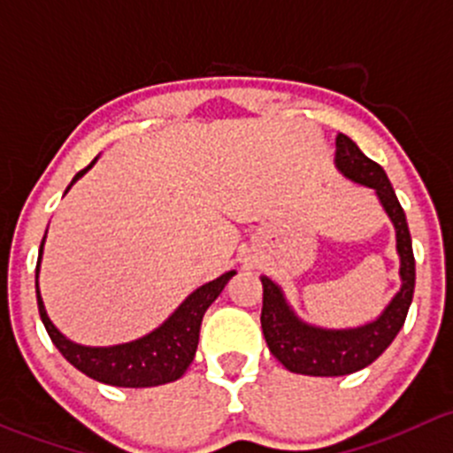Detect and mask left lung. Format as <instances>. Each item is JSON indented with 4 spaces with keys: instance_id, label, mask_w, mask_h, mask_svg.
Wrapping results in <instances>:
<instances>
[{
    "instance_id": "left-lung-1",
    "label": "left lung",
    "mask_w": 453,
    "mask_h": 453,
    "mask_svg": "<svg viewBox=\"0 0 453 453\" xmlns=\"http://www.w3.org/2000/svg\"><path fill=\"white\" fill-rule=\"evenodd\" d=\"M334 163L344 179L372 189L386 216L393 222L397 235L401 288L377 319L357 327L329 329L303 320L288 303L281 286L261 274L259 279L264 286L261 329H264L265 344L288 371L298 375L340 377L372 365L403 327L414 295L412 237L384 167L371 161L356 146V142L342 133L335 137Z\"/></svg>"
}]
</instances>
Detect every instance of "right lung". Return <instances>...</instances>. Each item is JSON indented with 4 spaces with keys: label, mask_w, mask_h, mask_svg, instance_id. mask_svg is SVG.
Instances as JSON below:
<instances>
[{
    "label": "right lung",
    "mask_w": 453,
    "mask_h": 453,
    "mask_svg": "<svg viewBox=\"0 0 453 453\" xmlns=\"http://www.w3.org/2000/svg\"><path fill=\"white\" fill-rule=\"evenodd\" d=\"M97 157L93 158L91 165L78 172L65 194L72 189L78 179L87 174L96 165ZM48 235V233H45ZM45 235L41 242L39 261H36V303H39V314L52 338L54 347L63 353L65 360L73 365L81 372H85L91 380L102 381L109 386H119V388H150V386H161L176 381L183 377L188 366L192 365L196 349H198L200 325L207 307L220 296L225 290L228 279L235 274V270L220 274L213 281L196 288V290L158 325L150 334L142 335L137 340L122 344H111V347H87L69 340L67 335L60 334L56 325L50 320L48 310L43 305L39 290V270L41 257H43Z\"/></svg>",
    "instance_id": "right-lung-1"
}]
</instances>
